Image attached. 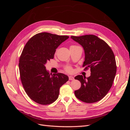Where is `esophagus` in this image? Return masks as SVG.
I'll list each match as a JSON object with an SVG mask.
<instances>
[{"mask_svg": "<svg viewBox=\"0 0 130 130\" xmlns=\"http://www.w3.org/2000/svg\"><path fill=\"white\" fill-rule=\"evenodd\" d=\"M69 80H74V78L72 76H69Z\"/></svg>", "mask_w": 130, "mask_h": 130, "instance_id": "34e87169", "label": "esophagus"}]
</instances>
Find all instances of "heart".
Instances as JSON below:
<instances>
[{"instance_id": "obj_1", "label": "heart", "mask_w": 130, "mask_h": 130, "mask_svg": "<svg viewBox=\"0 0 130 130\" xmlns=\"http://www.w3.org/2000/svg\"><path fill=\"white\" fill-rule=\"evenodd\" d=\"M72 46H75V45H72ZM65 69H66L67 72H69V73H70V72H72V68L71 67H69V66L65 68Z\"/></svg>"}]
</instances>
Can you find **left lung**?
Returning <instances> with one entry per match:
<instances>
[{"instance_id": "8db88e82", "label": "left lung", "mask_w": 130, "mask_h": 130, "mask_svg": "<svg viewBox=\"0 0 130 130\" xmlns=\"http://www.w3.org/2000/svg\"><path fill=\"white\" fill-rule=\"evenodd\" d=\"M71 38L84 48L85 59L82 66L85 70L90 69L91 72L87 78L82 75L75 77L81 84L75 95L84 103H96L105 96L113 85L117 72L115 55L107 43L95 35Z\"/></svg>"}]
</instances>
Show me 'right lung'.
<instances>
[{
	"label": "right lung",
	"instance_id": "obj_1",
	"mask_svg": "<svg viewBox=\"0 0 130 130\" xmlns=\"http://www.w3.org/2000/svg\"><path fill=\"white\" fill-rule=\"evenodd\" d=\"M69 38L48 32L38 33L27 41L19 60L22 84L27 95L36 103L46 105L56 101L61 86L68 81L62 73L49 74L45 64L53 59L56 49Z\"/></svg>",
	"mask_w": 130,
	"mask_h": 130
}]
</instances>
